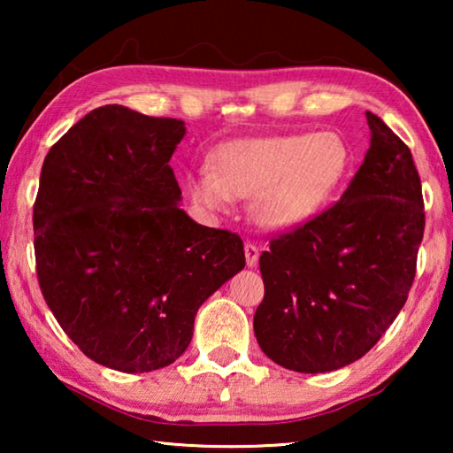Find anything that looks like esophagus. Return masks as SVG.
Listing matches in <instances>:
<instances>
[{
	"instance_id": "esophagus-1",
	"label": "esophagus",
	"mask_w": 453,
	"mask_h": 453,
	"mask_svg": "<svg viewBox=\"0 0 453 453\" xmlns=\"http://www.w3.org/2000/svg\"><path fill=\"white\" fill-rule=\"evenodd\" d=\"M245 264H248V267H254L257 264V257H259V250L257 245L254 243H245Z\"/></svg>"
}]
</instances>
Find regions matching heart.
Here are the masks:
<instances>
[{
	"label": "heart",
	"mask_w": 453,
	"mask_h": 453,
	"mask_svg": "<svg viewBox=\"0 0 453 453\" xmlns=\"http://www.w3.org/2000/svg\"><path fill=\"white\" fill-rule=\"evenodd\" d=\"M349 150L334 132L240 140L211 153L210 170L191 175L189 197L221 213L232 199H251V213L270 232H289L321 211L348 170Z\"/></svg>",
	"instance_id": "b5f03b06"
}]
</instances>
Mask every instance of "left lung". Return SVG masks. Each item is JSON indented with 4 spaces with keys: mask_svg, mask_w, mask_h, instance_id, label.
Returning a JSON list of instances; mask_svg holds the SVG:
<instances>
[{
    "mask_svg": "<svg viewBox=\"0 0 453 453\" xmlns=\"http://www.w3.org/2000/svg\"><path fill=\"white\" fill-rule=\"evenodd\" d=\"M370 150L342 199L259 256L254 316L264 354L324 373L365 356L408 300L426 213L408 145L372 111Z\"/></svg>",
    "mask_w": 453,
    "mask_h": 453,
    "instance_id": "1",
    "label": "left lung"
}]
</instances>
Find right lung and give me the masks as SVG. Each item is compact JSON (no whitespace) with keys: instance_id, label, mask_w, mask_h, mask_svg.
I'll use <instances>...</instances> for the list:
<instances>
[{"instance_id":"right-lung-1","label":"right lung","mask_w":453,"mask_h":453,"mask_svg":"<svg viewBox=\"0 0 453 453\" xmlns=\"http://www.w3.org/2000/svg\"><path fill=\"white\" fill-rule=\"evenodd\" d=\"M181 119L102 105L43 159L34 203L43 300L89 359L153 372L188 349L196 313L243 270V242L180 210Z\"/></svg>"}]
</instances>
